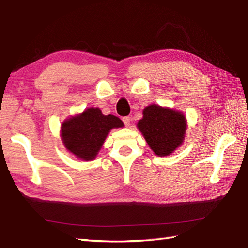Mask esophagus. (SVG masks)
I'll use <instances>...</instances> for the list:
<instances>
[{"label":"esophagus","instance_id":"esophagus-1","mask_svg":"<svg viewBox=\"0 0 248 248\" xmlns=\"http://www.w3.org/2000/svg\"><path fill=\"white\" fill-rule=\"evenodd\" d=\"M123 121H124V124L127 125V127H129L130 125V121H131V118L129 117V116H125V117H124L123 118Z\"/></svg>","mask_w":248,"mask_h":248}]
</instances>
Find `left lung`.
Here are the masks:
<instances>
[{"label":"left lung","instance_id":"8db88e82","mask_svg":"<svg viewBox=\"0 0 248 248\" xmlns=\"http://www.w3.org/2000/svg\"><path fill=\"white\" fill-rule=\"evenodd\" d=\"M143 114L138 128L156 155H170L182 144L186 120L181 113L152 104L144 109Z\"/></svg>","mask_w":248,"mask_h":248}]
</instances>
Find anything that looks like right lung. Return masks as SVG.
<instances>
[{"label":"right lung","instance_id":"add662e5","mask_svg":"<svg viewBox=\"0 0 248 248\" xmlns=\"http://www.w3.org/2000/svg\"><path fill=\"white\" fill-rule=\"evenodd\" d=\"M121 127L124 123L118 117L105 116L98 108H91L62 124V143L78 159L93 160L101 149L109 130Z\"/></svg>","mask_w":248,"mask_h":248}]
</instances>
